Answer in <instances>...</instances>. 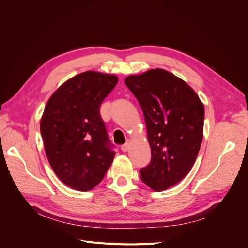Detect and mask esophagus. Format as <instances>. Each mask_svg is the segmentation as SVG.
I'll use <instances>...</instances> for the list:
<instances>
[{
	"label": "esophagus",
	"mask_w": 248,
	"mask_h": 248,
	"mask_svg": "<svg viewBox=\"0 0 248 248\" xmlns=\"http://www.w3.org/2000/svg\"><path fill=\"white\" fill-rule=\"evenodd\" d=\"M129 145H130V141L129 140H127L125 144H123L122 146H121V150L123 152H127L128 151V149H129Z\"/></svg>",
	"instance_id": "obj_1"
}]
</instances>
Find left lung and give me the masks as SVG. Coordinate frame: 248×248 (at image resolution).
<instances>
[{
    "label": "left lung",
    "mask_w": 248,
    "mask_h": 248,
    "mask_svg": "<svg viewBox=\"0 0 248 248\" xmlns=\"http://www.w3.org/2000/svg\"><path fill=\"white\" fill-rule=\"evenodd\" d=\"M140 102L151 147V161L140 179L155 191L166 190L188 174L199 154L205 109L184 80L163 69L126 78Z\"/></svg>",
    "instance_id": "obj_1"
}]
</instances>
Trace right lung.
I'll return each instance as SVG.
<instances>
[{
	"label": "right lung",
	"instance_id": "right-lung-1",
	"mask_svg": "<svg viewBox=\"0 0 248 248\" xmlns=\"http://www.w3.org/2000/svg\"><path fill=\"white\" fill-rule=\"evenodd\" d=\"M117 82L112 74L82 72L64 82L44 108L40 131L47 159L58 178L73 189L94 188L114 160L100 106Z\"/></svg>",
	"mask_w": 248,
	"mask_h": 248
}]
</instances>
